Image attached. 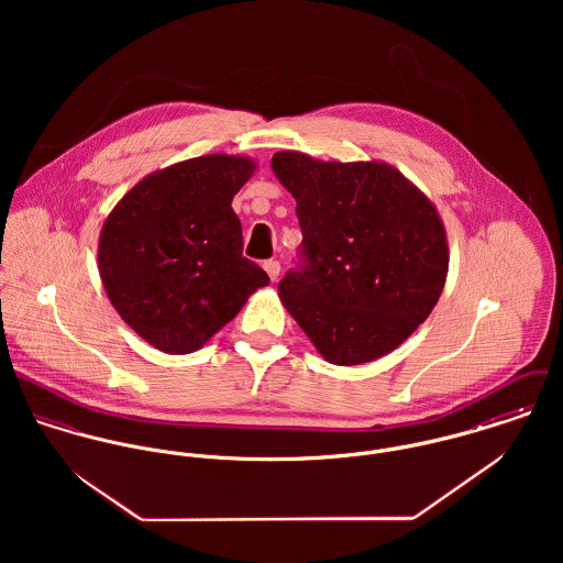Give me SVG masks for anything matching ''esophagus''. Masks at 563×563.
<instances>
[{
  "mask_svg": "<svg viewBox=\"0 0 563 563\" xmlns=\"http://www.w3.org/2000/svg\"><path fill=\"white\" fill-rule=\"evenodd\" d=\"M264 271H266V275L271 277V282H277L282 266H279L277 260H266V262H264Z\"/></svg>",
  "mask_w": 563,
  "mask_h": 563,
  "instance_id": "esophagus-1",
  "label": "esophagus"
}]
</instances>
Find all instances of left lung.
<instances>
[{"label":"left lung","instance_id":"8db88e82","mask_svg":"<svg viewBox=\"0 0 563 563\" xmlns=\"http://www.w3.org/2000/svg\"><path fill=\"white\" fill-rule=\"evenodd\" d=\"M271 168L297 201L306 253V266L279 282L284 308L329 364L388 355L444 290L449 241L438 208L388 162L277 152Z\"/></svg>","mask_w":563,"mask_h":563}]
</instances>
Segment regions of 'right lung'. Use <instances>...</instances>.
Listing matches in <instances>:
<instances>
[{
	"mask_svg": "<svg viewBox=\"0 0 563 563\" xmlns=\"http://www.w3.org/2000/svg\"><path fill=\"white\" fill-rule=\"evenodd\" d=\"M257 162L210 154L136 181L103 221L97 266L103 290L145 342L168 355L199 351L268 275L242 257L232 199Z\"/></svg>",
	"mask_w": 563,
	"mask_h": 563,
	"instance_id": "obj_1",
	"label": "right lung"
}]
</instances>
